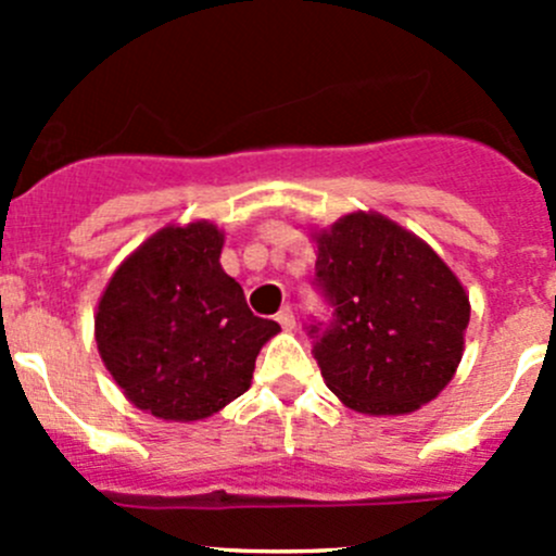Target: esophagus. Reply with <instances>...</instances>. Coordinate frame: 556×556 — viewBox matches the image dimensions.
Segmentation results:
<instances>
[{
    "label": "esophagus",
    "mask_w": 556,
    "mask_h": 556,
    "mask_svg": "<svg viewBox=\"0 0 556 556\" xmlns=\"http://www.w3.org/2000/svg\"><path fill=\"white\" fill-rule=\"evenodd\" d=\"M277 323L282 325L285 330H293L295 328V312L290 309V306H282V309H279V314H277Z\"/></svg>",
    "instance_id": "esophagus-1"
}]
</instances>
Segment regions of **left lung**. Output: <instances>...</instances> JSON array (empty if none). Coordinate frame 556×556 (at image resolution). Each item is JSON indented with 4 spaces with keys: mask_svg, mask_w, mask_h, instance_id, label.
<instances>
[{
    "mask_svg": "<svg viewBox=\"0 0 556 556\" xmlns=\"http://www.w3.org/2000/svg\"><path fill=\"white\" fill-rule=\"evenodd\" d=\"M314 288L330 306L312 319L325 384L363 414H408L457 371L470 304L422 239L392 220L352 212L317 233Z\"/></svg>",
    "mask_w": 556,
    "mask_h": 556,
    "instance_id": "1",
    "label": "left lung"
}]
</instances>
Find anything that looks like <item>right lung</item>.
Segmentation results:
<instances>
[{
  "mask_svg": "<svg viewBox=\"0 0 556 556\" xmlns=\"http://www.w3.org/2000/svg\"><path fill=\"white\" fill-rule=\"evenodd\" d=\"M212 223L166 226L112 274L97 344L128 401L153 417L193 422L250 390L255 357L279 330L255 317L220 266Z\"/></svg>",
  "mask_w": 556,
  "mask_h": 556,
  "instance_id": "right-lung-1",
  "label": "right lung"
}]
</instances>
